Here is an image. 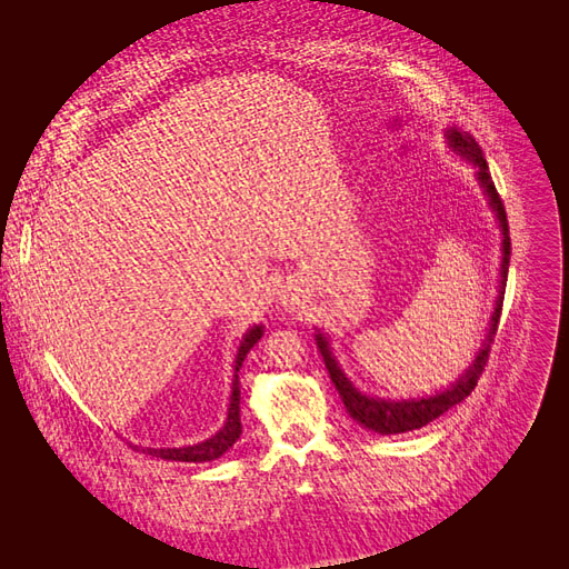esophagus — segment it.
<instances>
[{
	"label": "esophagus",
	"instance_id": "34e87169",
	"mask_svg": "<svg viewBox=\"0 0 569 569\" xmlns=\"http://www.w3.org/2000/svg\"><path fill=\"white\" fill-rule=\"evenodd\" d=\"M283 305H288V307H292L295 305V297H288V300L283 302Z\"/></svg>",
	"mask_w": 569,
	"mask_h": 569
}]
</instances>
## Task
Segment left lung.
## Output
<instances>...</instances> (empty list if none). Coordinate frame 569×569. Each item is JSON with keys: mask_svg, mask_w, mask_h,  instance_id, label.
<instances>
[{"mask_svg": "<svg viewBox=\"0 0 569 569\" xmlns=\"http://www.w3.org/2000/svg\"><path fill=\"white\" fill-rule=\"evenodd\" d=\"M447 136V144H450L459 157H463L466 161H470L477 168V179L489 198V204L496 212V219L500 223L502 230V262H500V290H498V300H496V309L491 313V322H489V335L477 352L475 362L466 369V373L452 385L447 387L445 392H436L433 397H422V399H408V401H390V399H380V397H367L362 395L357 387L346 378V373L341 371L339 362L335 360L330 341L318 330L316 335V343L318 350L325 360L327 371H330L332 382L337 385L339 397L343 399L346 410L350 412V417L355 422H360L365 429H371L380 436H392V433H406V431H415L422 429L429 422H433L436 417H440L442 412L450 410L452 406L461 403L472 390L477 380H480L487 360H489V350L493 343V335L498 330V320H500V309H502V295H505V281H507V269H510V253H512V244H510V226H507V214H505V204L496 191V184L491 179L487 159L482 154L480 144L475 142V138L468 131H459L457 127H450L445 131Z\"/></svg>", "mask_w": 569, "mask_h": 569, "instance_id": "obj_1", "label": "left lung"}]
</instances>
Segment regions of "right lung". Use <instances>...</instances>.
<instances>
[{
  "mask_svg": "<svg viewBox=\"0 0 569 569\" xmlns=\"http://www.w3.org/2000/svg\"><path fill=\"white\" fill-rule=\"evenodd\" d=\"M260 337H262V325H256L244 335L242 343H239V350H237V357H234V376H232L228 417H226V425L212 438H207L204 442H198V445H189V447H168V450H154V447H144L142 452L152 455L157 459L187 461V463L214 461L221 455H226L230 447L234 445V440L239 438V433H242V422H239V399H242V397H239V376H237V371L242 369L247 352L260 341Z\"/></svg>",
  "mask_w": 569,
  "mask_h": 569,
  "instance_id": "obj_1",
  "label": "right lung"
}]
</instances>
